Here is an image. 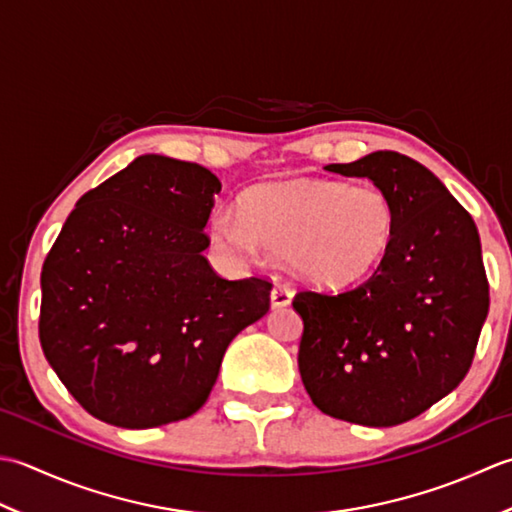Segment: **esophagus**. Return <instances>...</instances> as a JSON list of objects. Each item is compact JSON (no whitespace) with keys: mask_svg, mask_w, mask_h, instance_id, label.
Returning <instances> with one entry per match:
<instances>
[{"mask_svg":"<svg viewBox=\"0 0 512 512\" xmlns=\"http://www.w3.org/2000/svg\"><path fill=\"white\" fill-rule=\"evenodd\" d=\"M291 296H294V291H291L287 285H274V289H271V307H287L291 302Z\"/></svg>","mask_w":512,"mask_h":512,"instance_id":"1","label":"esophagus"}]
</instances>
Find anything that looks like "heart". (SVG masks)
<instances>
[{"mask_svg": "<svg viewBox=\"0 0 512 512\" xmlns=\"http://www.w3.org/2000/svg\"><path fill=\"white\" fill-rule=\"evenodd\" d=\"M398 223V205L382 185L296 179L247 190L241 212L212 216L210 238L238 260L267 247L307 283L340 289L384 265Z\"/></svg>", "mask_w": 512, "mask_h": 512, "instance_id": "heart-1", "label": "heart"}]
</instances>
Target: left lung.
Masks as SVG:
<instances>
[{
	"mask_svg": "<svg viewBox=\"0 0 512 512\" xmlns=\"http://www.w3.org/2000/svg\"><path fill=\"white\" fill-rule=\"evenodd\" d=\"M325 170L364 176L398 205L395 245L358 287L300 289L298 369L322 413L395 426L451 393L475 358L488 280L471 214L442 181L398 152H373Z\"/></svg>",
	"mask_w": 512,
	"mask_h": 512,
	"instance_id": "8db88e82",
	"label": "left lung"
}]
</instances>
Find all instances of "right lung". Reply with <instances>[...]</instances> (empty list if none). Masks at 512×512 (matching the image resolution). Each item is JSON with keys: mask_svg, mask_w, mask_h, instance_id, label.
Instances as JSON below:
<instances>
[{"mask_svg": "<svg viewBox=\"0 0 512 512\" xmlns=\"http://www.w3.org/2000/svg\"><path fill=\"white\" fill-rule=\"evenodd\" d=\"M221 181L143 154L83 194L41 269L39 342L97 420L152 429L196 413L238 333L269 311L263 276L227 280L203 256Z\"/></svg>", "mask_w": 512, "mask_h": 512, "instance_id": "obj_1", "label": "right lung"}]
</instances>
